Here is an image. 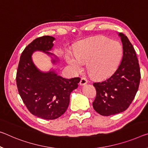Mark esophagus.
Listing matches in <instances>:
<instances>
[{"mask_svg":"<svg viewBox=\"0 0 148 148\" xmlns=\"http://www.w3.org/2000/svg\"><path fill=\"white\" fill-rule=\"evenodd\" d=\"M88 83V80L86 78H82L80 82H79V84H80V86H84L86 85V84Z\"/></svg>","mask_w":148,"mask_h":148,"instance_id":"34e87169","label":"esophagus"}]
</instances>
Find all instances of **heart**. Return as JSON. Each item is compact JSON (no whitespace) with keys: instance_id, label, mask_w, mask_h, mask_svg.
Masks as SVG:
<instances>
[{"instance_id":"b5f03b06","label":"heart","mask_w":148,"mask_h":148,"mask_svg":"<svg viewBox=\"0 0 148 148\" xmlns=\"http://www.w3.org/2000/svg\"><path fill=\"white\" fill-rule=\"evenodd\" d=\"M123 49L116 41L100 36L82 41L74 49V56L68 55L66 61L74 72L82 69L87 62V70L93 78L103 79L115 72L123 57Z\"/></svg>"}]
</instances>
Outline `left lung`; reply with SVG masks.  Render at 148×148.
Here are the masks:
<instances>
[{
    "instance_id": "obj_1",
    "label": "left lung",
    "mask_w": 148,
    "mask_h": 148,
    "mask_svg": "<svg viewBox=\"0 0 148 148\" xmlns=\"http://www.w3.org/2000/svg\"><path fill=\"white\" fill-rule=\"evenodd\" d=\"M119 36L123 49L120 65L107 79L93 84L96 90L93 109L103 116L113 115L127 109L134 99L141 78L139 63L132 45L123 33H119Z\"/></svg>"
}]
</instances>
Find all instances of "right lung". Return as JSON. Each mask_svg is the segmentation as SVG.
Returning <instances> with one entry per match:
<instances>
[{"instance_id": "1", "label": "right lung", "mask_w": 148, "mask_h": 148, "mask_svg": "<svg viewBox=\"0 0 148 148\" xmlns=\"http://www.w3.org/2000/svg\"><path fill=\"white\" fill-rule=\"evenodd\" d=\"M55 39L45 36L28 45L21 55L16 74L18 90L23 103L32 114L47 120L56 119L64 113L69 105L70 93L78 88L80 81L79 78H62L54 70L41 72L34 64L32 56L36 51L54 56L53 64L58 62L57 57L49 52Z\"/></svg>"}]
</instances>
